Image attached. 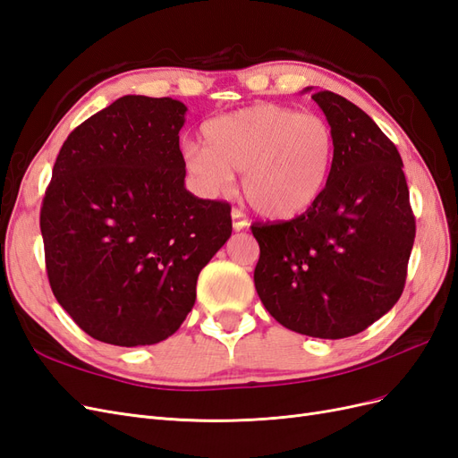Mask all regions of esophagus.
Segmentation results:
<instances>
[{"label":"esophagus","instance_id":"34e87169","mask_svg":"<svg viewBox=\"0 0 458 458\" xmlns=\"http://www.w3.org/2000/svg\"><path fill=\"white\" fill-rule=\"evenodd\" d=\"M231 221H233V229L234 231H242V229H246L248 225V219H246V216L241 212V210H233L231 212Z\"/></svg>","mask_w":458,"mask_h":458}]
</instances>
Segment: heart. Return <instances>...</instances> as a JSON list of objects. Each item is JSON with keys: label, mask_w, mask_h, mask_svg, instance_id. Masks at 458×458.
Masks as SVG:
<instances>
[{"label": "heart", "mask_w": 458, "mask_h": 458, "mask_svg": "<svg viewBox=\"0 0 458 458\" xmlns=\"http://www.w3.org/2000/svg\"><path fill=\"white\" fill-rule=\"evenodd\" d=\"M204 147L183 148L187 174L204 195L225 192L234 172L254 210L275 221L306 214L327 189L335 162V133L315 114L256 103L208 120Z\"/></svg>", "instance_id": "heart-1"}]
</instances>
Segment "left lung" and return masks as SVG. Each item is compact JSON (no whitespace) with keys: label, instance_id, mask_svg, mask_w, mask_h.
<instances>
[{"label":"left lung","instance_id":"8db88e82","mask_svg":"<svg viewBox=\"0 0 458 458\" xmlns=\"http://www.w3.org/2000/svg\"><path fill=\"white\" fill-rule=\"evenodd\" d=\"M311 99L336 141L328 183L306 214L252 225L259 244L254 284L283 327L338 340L359 335L395 306L407 279L414 216L403 162L374 120L332 91Z\"/></svg>","mask_w":458,"mask_h":458}]
</instances>
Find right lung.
<instances>
[{
    "instance_id": "1",
    "label": "right lung",
    "mask_w": 458,
    "mask_h": 458,
    "mask_svg": "<svg viewBox=\"0 0 458 458\" xmlns=\"http://www.w3.org/2000/svg\"><path fill=\"white\" fill-rule=\"evenodd\" d=\"M187 106L123 95L68 135L39 214L49 284L95 340L158 344L195 306L202 267L231 237V208L185 189Z\"/></svg>"
}]
</instances>
